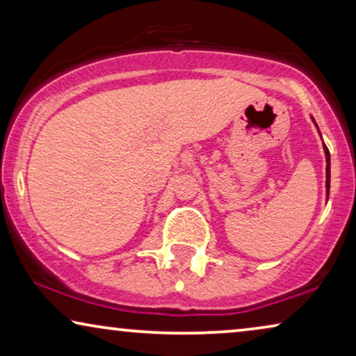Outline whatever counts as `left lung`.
Segmentation results:
<instances>
[{"instance_id":"8db88e82","label":"left lung","mask_w":356,"mask_h":356,"mask_svg":"<svg viewBox=\"0 0 356 356\" xmlns=\"http://www.w3.org/2000/svg\"><path fill=\"white\" fill-rule=\"evenodd\" d=\"M311 120L314 121V118H311ZM314 124H316V121H314ZM316 128H318V124H316ZM324 154H325V162H327V167H325V191H327V197H329V188H330V154H329V149L325 147V144H324Z\"/></svg>"}]
</instances>
